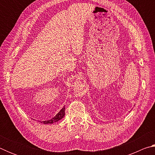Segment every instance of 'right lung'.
<instances>
[{"label":"right lung","mask_w":155,"mask_h":155,"mask_svg":"<svg viewBox=\"0 0 155 155\" xmlns=\"http://www.w3.org/2000/svg\"><path fill=\"white\" fill-rule=\"evenodd\" d=\"M64 115H65V106L63 107V108L61 110H60L58 114H57L55 115V116H54L51 120H45V121H43V123H44V124H53V123L56 122H58L59 120L62 119L63 117H64ZM41 123H42V122H41Z\"/></svg>","instance_id":"1"}]
</instances>
